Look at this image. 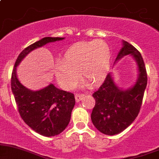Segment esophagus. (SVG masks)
<instances>
[{"label": "esophagus", "instance_id": "obj_1", "mask_svg": "<svg viewBox=\"0 0 159 159\" xmlns=\"http://www.w3.org/2000/svg\"><path fill=\"white\" fill-rule=\"evenodd\" d=\"M84 96V94H83V93H76L75 94L76 102H79L80 100H81V98H83Z\"/></svg>", "mask_w": 159, "mask_h": 159}]
</instances>
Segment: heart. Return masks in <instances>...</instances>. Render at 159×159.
Segmentation results:
<instances>
[{"label": "heart", "instance_id": "obj_1", "mask_svg": "<svg viewBox=\"0 0 159 159\" xmlns=\"http://www.w3.org/2000/svg\"><path fill=\"white\" fill-rule=\"evenodd\" d=\"M111 48L102 40L76 43L63 55L55 67L57 80L63 88L70 90L80 76L90 85L101 83L106 78L111 63Z\"/></svg>", "mask_w": 159, "mask_h": 159}]
</instances>
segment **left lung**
Here are the masks:
<instances>
[{"mask_svg":"<svg viewBox=\"0 0 159 159\" xmlns=\"http://www.w3.org/2000/svg\"><path fill=\"white\" fill-rule=\"evenodd\" d=\"M128 54L135 58L139 69V77L134 87L127 90H120L109 73L102 84L93 94L96 104L91 120L99 132L107 135L119 134L135 120L147 84V69L141 54L130 43L123 41V47L116 61Z\"/></svg>","mask_w":159,"mask_h":159,"instance_id":"obj_1","label":"left lung"}]
</instances>
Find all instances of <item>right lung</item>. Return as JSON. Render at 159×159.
Listing matches in <instances>:
<instances>
[{"label": "right lung", "mask_w": 159, "mask_h": 159, "mask_svg": "<svg viewBox=\"0 0 159 159\" xmlns=\"http://www.w3.org/2000/svg\"><path fill=\"white\" fill-rule=\"evenodd\" d=\"M63 39L45 37L25 48L18 56L11 76V88L20 116L33 130L46 137L57 135L68 125L75 104L74 94L53 84L39 91L28 90L18 80L16 66L34 49Z\"/></svg>", "instance_id": "1"}]
</instances>
